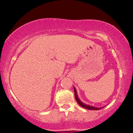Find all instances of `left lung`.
Wrapping results in <instances>:
<instances>
[{
  "instance_id": "8db88e82",
  "label": "left lung",
  "mask_w": 133,
  "mask_h": 133,
  "mask_svg": "<svg viewBox=\"0 0 133 133\" xmlns=\"http://www.w3.org/2000/svg\"><path fill=\"white\" fill-rule=\"evenodd\" d=\"M74 92H75V99H76V101L78 102V103L79 104V105L81 106L82 107L86 108V109H87V110H100V109H101V108H96V107H93V106L89 105L84 104L83 102H82L81 101L79 100V99L78 98V95H77V93H76V90L75 88V87H74Z\"/></svg>"
}]
</instances>
